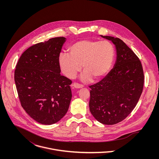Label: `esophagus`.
I'll use <instances>...</instances> for the list:
<instances>
[{
	"mask_svg": "<svg viewBox=\"0 0 159 159\" xmlns=\"http://www.w3.org/2000/svg\"><path fill=\"white\" fill-rule=\"evenodd\" d=\"M73 87L76 89H81V88H83V86L81 85V84H78V83H74L73 84Z\"/></svg>",
	"mask_w": 159,
	"mask_h": 159,
	"instance_id": "esophagus-1",
	"label": "esophagus"
}]
</instances>
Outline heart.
<instances>
[{"label": "heart", "instance_id": "heart-1", "mask_svg": "<svg viewBox=\"0 0 159 159\" xmlns=\"http://www.w3.org/2000/svg\"><path fill=\"white\" fill-rule=\"evenodd\" d=\"M68 52H61L59 64L63 73L70 78H74L83 68V82L92 78L98 80L110 71L113 63L114 49L107 40H82L71 44Z\"/></svg>", "mask_w": 159, "mask_h": 159}]
</instances>
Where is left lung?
<instances>
[{
	"label": "left lung",
	"instance_id": "left-lung-1",
	"mask_svg": "<svg viewBox=\"0 0 159 159\" xmlns=\"http://www.w3.org/2000/svg\"><path fill=\"white\" fill-rule=\"evenodd\" d=\"M101 37L115 45L116 61L102 80L89 86V110L100 123L113 125L125 119L136 107L143 92L144 73L139 58L122 40Z\"/></svg>",
	"mask_w": 159,
	"mask_h": 159
}]
</instances>
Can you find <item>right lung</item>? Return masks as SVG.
<instances>
[{"label":"right lung","instance_id":"obj_1","mask_svg":"<svg viewBox=\"0 0 159 159\" xmlns=\"http://www.w3.org/2000/svg\"><path fill=\"white\" fill-rule=\"evenodd\" d=\"M65 37L37 43L21 55L15 81L21 106L33 119L44 125L59 121L68 111L71 81L61 75L59 56Z\"/></svg>","mask_w":159,"mask_h":159}]
</instances>
